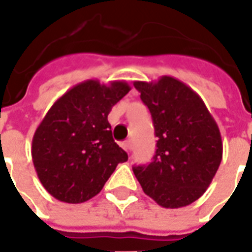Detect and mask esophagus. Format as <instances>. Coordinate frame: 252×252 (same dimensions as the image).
<instances>
[{
    "mask_svg": "<svg viewBox=\"0 0 252 252\" xmlns=\"http://www.w3.org/2000/svg\"><path fill=\"white\" fill-rule=\"evenodd\" d=\"M121 147L124 148L126 151H131V148H132L131 142H123L121 143Z\"/></svg>",
    "mask_w": 252,
    "mask_h": 252,
    "instance_id": "34e87169",
    "label": "esophagus"
}]
</instances>
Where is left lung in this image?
<instances>
[{
	"mask_svg": "<svg viewBox=\"0 0 252 252\" xmlns=\"http://www.w3.org/2000/svg\"><path fill=\"white\" fill-rule=\"evenodd\" d=\"M158 137L153 162L135 166L144 193L163 208H182L211 185L222 159L220 129L204 101L180 79L135 81Z\"/></svg>",
	"mask_w": 252,
	"mask_h": 252,
	"instance_id": "1",
	"label": "left lung"
}]
</instances>
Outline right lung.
I'll return each mask as SVG.
<instances>
[{"mask_svg":"<svg viewBox=\"0 0 252 252\" xmlns=\"http://www.w3.org/2000/svg\"><path fill=\"white\" fill-rule=\"evenodd\" d=\"M131 86L88 79L54 102L36 128L32 160L44 189L57 200L81 204L104 188L128 155L113 140L108 121L112 106Z\"/></svg>","mask_w":252,"mask_h":252,"instance_id":"right-lung-1","label":"right lung"}]
</instances>
